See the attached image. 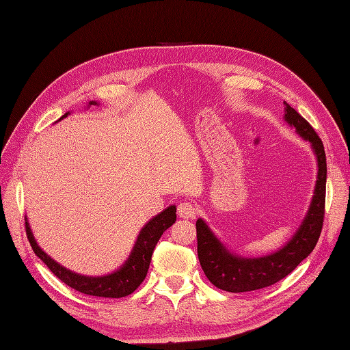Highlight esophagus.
Masks as SVG:
<instances>
[{"instance_id": "obj_1", "label": "esophagus", "mask_w": 350, "mask_h": 350, "mask_svg": "<svg viewBox=\"0 0 350 350\" xmlns=\"http://www.w3.org/2000/svg\"><path fill=\"white\" fill-rule=\"evenodd\" d=\"M178 215L179 217H184V219L196 217L197 207L193 203H189V201H183V203L178 204Z\"/></svg>"}]
</instances>
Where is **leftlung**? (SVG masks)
Segmentation results:
<instances>
[{
	"label": "left lung",
	"mask_w": 350,
	"mask_h": 350,
	"mask_svg": "<svg viewBox=\"0 0 350 350\" xmlns=\"http://www.w3.org/2000/svg\"><path fill=\"white\" fill-rule=\"evenodd\" d=\"M284 121L296 130L304 140L310 142L319 165L317 183L311 204L302 220L301 226L295 232L291 241L283 248L270 256L245 258L230 252L210 230L203 219H198L197 228V254L204 274L216 288L238 293L267 288L288 276L299 262L312 252L320 238L324 220L325 204V181L327 161L323 142L314 131L310 122L296 112L291 105L284 102Z\"/></svg>",
	"instance_id": "8db88e82"
}]
</instances>
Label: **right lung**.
Returning a JSON list of instances; mask_svg holds the SVG:
<instances>
[{
    "label": "right lung",
    "instance_id": "add662e5",
    "mask_svg": "<svg viewBox=\"0 0 350 350\" xmlns=\"http://www.w3.org/2000/svg\"><path fill=\"white\" fill-rule=\"evenodd\" d=\"M90 105L98 103L94 100H90L89 107ZM68 113L70 112H66L58 121L66 118ZM175 220L176 206H169L157 216L150 219L140 230L139 237H137L130 257L126 258V261L118 270H115L113 273L109 274H105V276H84V274L74 273L66 269L64 266H61V264H58L54 258H51L48 254L45 251H42V248L38 245L33 234H31L27 219L25 225L26 235L31 245V250L35 251L36 256L46 264L48 269L54 273L61 282H64L70 288L86 295L100 296V298H122V296H129L130 293H133L146 279L156 243L163 235V232L175 224Z\"/></svg>",
    "mask_w": 350,
    "mask_h": 350
}]
</instances>
